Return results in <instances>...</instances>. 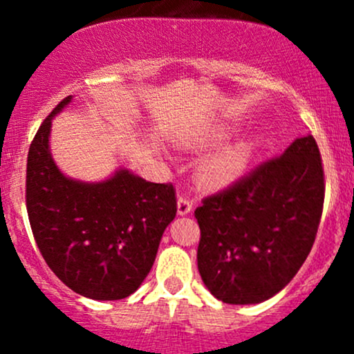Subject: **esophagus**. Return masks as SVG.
Wrapping results in <instances>:
<instances>
[{"mask_svg":"<svg viewBox=\"0 0 354 354\" xmlns=\"http://www.w3.org/2000/svg\"><path fill=\"white\" fill-rule=\"evenodd\" d=\"M192 209H194V203H192L190 198L188 197L178 198V214H180V216H188V214L192 212Z\"/></svg>","mask_w":354,"mask_h":354,"instance_id":"esophagus-1","label":"esophagus"}]
</instances>
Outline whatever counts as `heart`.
<instances>
[{"label": "heart", "mask_w": 354, "mask_h": 354, "mask_svg": "<svg viewBox=\"0 0 354 354\" xmlns=\"http://www.w3.org/2000/svg\"><path fill=\"white\" fill-rule=\"evenodd\" d=\"M233 133L234 127L221 124V127L205 131L200 137L198 144L202 147H210V145H217L224 142ZM257 147H259V140L255 137H241L223 145V147L214 151L212 154H209L200 162V181L210 188L227 187L245 173L246 167L252 162L253 156H255Z\"/></svg>", "instance_id": "1"}]
</instances>
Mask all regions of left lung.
Returning a JSON list of instances; mask_svg holds the SVG:
<instances>
[{
    "label": "left lung",
    "mask_w": 354,
    "mask_h": 354,
    "mask_svg": "<svg viewBox=\"0 0 354 354\" xmlns=\"http://www.w3.org/2000/svg\"><path fill=\"white\" fill-rule=\"evenodd\" d=\"M324 171L312 135L292 142L195 210L198 272L230 305H257L289 284L315 241Z\"/></svg>",
    "instance_id": "1"
}]
</instances>
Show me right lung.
<instances>
[{
    "instance_id": "obj_1",
    "label": "right lung",
    "mask_w": 354,
    "mask_h": 354,
    "mask_svg": "<svg viewBox=\"0 0 354 354\" xmlns=\"http://www.w3.org/2000/svg\"><path fill=\"white\" fill-rule=\"evenodd\" d=\"M35 133L27 157V212L35 243L59 281L85 298L123 299L152 266L164 230L176 216L173 185L151 183L127 167L101 181L66 176L53 159V118Z\"/></svg>"
}]
</instances>
